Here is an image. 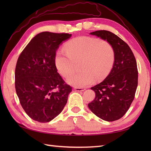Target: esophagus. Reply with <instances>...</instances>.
<instances>
[{
	"instance_id": "1",
	"label": "esophagus",
	"mask_w": 151,
	"mask_h": 151,
	"mask_svg": "<svg viewBox=\"0 0 151 151\" xmlns=\"http://www.w3.org/2000/svg\"><path fill=\"white\" fill-rule=\"evenodd\" d=\"M74 90L76 91H84L86 90L85 88H77V87H76V88H74Z\"/></svg>"
}]
</instances>
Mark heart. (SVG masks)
I'll list each match as a JSON object with an SVG mask.
<instances>
[{
    "label": "heart",
    "mask_w": 151,
    "mask_h": 151,
    "mask_svg": "<svg viewBox=\"0 0 151 151\" xmlns=\"http://www.w3.org/2000/svg\"><path fill=\"white\" fill-rule=\"evenodd\" d=\"M115 62V51L110 43L89 36H80L68 41L64 50L57 53L55 63L58 72L66 77L73 71L76 63L81 62L83 71L67 77L68 84L83 88L93 84L97 79L106 78Z\"/></svg>",
    "instance_id": "1"
}]
</instances>
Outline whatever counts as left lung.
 Here are the masks:
<instances>
[{
    "label": "left lung",
    "instance_id": "1",
    "mask_svg": "<svg viewBox=\"0 0 151 151\" xmlns=\"http://www.w3.org/2000/svg\"><path fill=\"white\" fill-rule=\"evenodd\" d=\"M110 43L115 62L109 75L91 89L96 93L88 107L101 119L113 122L121 118L129 109L138 85V70L134 55L124 41L106 30L90 33Z\"/></svg>",
    "mask_w": 151,
    "mask_h": 151
}]
</instances>
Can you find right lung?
Segmentation results:
<instances>
[{
	"label": "right lung",
	"instance_id": "add662e5",
	"mask_svg": "<svg viewBox=\"0 0 151 151\" xmlns=\"http://www.w3.org/2000/svg\"><path fill=\"white\" fill-rule=\"evenodd\" d=\"M72 36L45 31L36 35L22 50L15 69V88L19 102L32 119L49 122L67 102L72 87L57 72L55 63L59 45Z\"/></svg>",
	"mask_w": 151,
	"mask_h": 151
}]
</instances>
